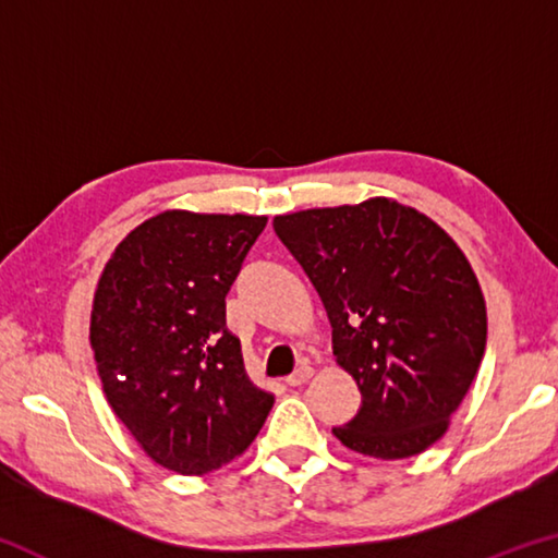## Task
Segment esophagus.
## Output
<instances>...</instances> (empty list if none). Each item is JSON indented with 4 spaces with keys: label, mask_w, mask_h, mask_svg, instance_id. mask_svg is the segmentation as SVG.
Wrapping results in <instances>:
<instances>
[{
    "label": "esophagus",
    "mask_w": 558,
    "mask_h": 558,
    "mask_svg": "<svg viewBox=\"0 0 558 558\" xmlns=\"http://www.w3.org/2000/svg\"><path fill=\"white\" fill-rule=\"evenodd\" d=\"M310 379H313V366H300V369H295L288 376L286 384L288 386H302V384H307Z\"/></svg>",
    "instance_id": "34e87169"
}]
</instances>
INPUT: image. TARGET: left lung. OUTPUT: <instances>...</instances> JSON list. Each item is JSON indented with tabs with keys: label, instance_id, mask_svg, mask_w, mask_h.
Returning <instances> with one entry per match:
<instances>
[{
	"label": "left lung",
	"instance_id": "obj_1",
	"mask_svg": "<svg viewBox=\"0 0 558 558\" xmlns=\"http://www.w3.org/2000/svg\"><path fill=\"white\" fill-rule=\"evenodd\" d=\"M272 229L315 286L337 364L362 391L335 438L381 460L430 448L487 344L485 295L460 245L386 196L276 216Z\"/></svg>",
	"mask_w": 558,
	"mask_h": 558
}]
</instances>
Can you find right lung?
<instances>
[{
	"label": "right lung",
	"instance_id": "add662e5",
	"mask_svg": "<svg viewBox=\"0 0 558 558\" xmlns=\"http://www.w3.org/2000/svg\"><path fill=\"white\" fill-rule=\"evenodd\" d=\"M268 216L162 211L102 268L90 347L110 409L157 465L206 475L256 440L272 409L226 327V292Z\"/></svg>",
	"mask_w": 558,
	"mask_h": 558
}]
</instances>
